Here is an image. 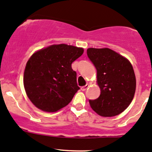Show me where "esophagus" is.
I'll return each mask as SVG.
<instances>
[{"label":"esophagus","instance_id":"obj_1","mask_svg":"<svg viewBox=\"0 0 152 152\" xmlns=\"http://www.w3.org/2000/svg\"><path fill=\"white\" fill-rule=\"evenodd\" d=\"M88 87H89V85H88V84H86V85H85V86H82V87L81 88V91H85V90H86V89H87Z\"/></svg>","mask_w":152,"mask_h":152}]
</instances>
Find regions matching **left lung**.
<instances>
[{
  "label": "left lung",
  "instance_id": "8db88e82",
  "mask_svg": "<svg viewBox=\"0 0 152 152\" xmlns=\"http://www.w3.org/2000/svg\"><path fill=\"white\" fill-rule=\"evenodd\" d=\"M87 56L96 69L100 95L91 100V107L102 117L123 113L132 102L136 91V76L131 63L109 48H89Z\"/></svg>",
  "mask_w": 152,
  "mask_h": 152
}]
</instances>
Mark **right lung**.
Instances as JSON below:
<instances>
[{"label": "right lung", "instance_id": "1", "mask_svg": "<svg viewBox=\"0 0 152 152\" xmlns=\"http://www.w3.org/2000/svg\"><path fill=\"white\" fill-rule=\"evenodd\" d=\"M84 49L53 45L34 53L25 67L24 86L30 101L43 111L53 113L68 105L80 89L73 61Z\"/></svg>", "mask_w": 152, "mask_h": 152}]
</instances>
